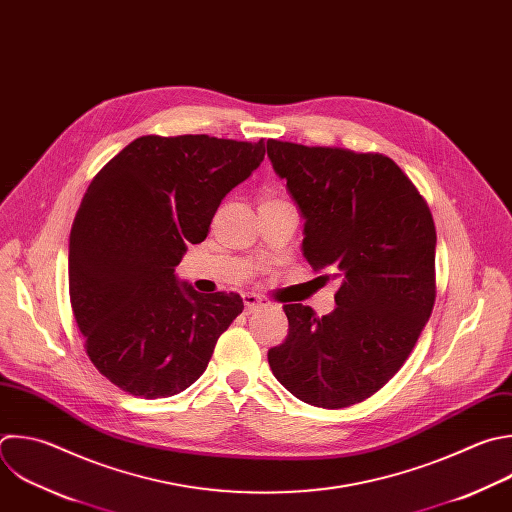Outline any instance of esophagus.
Listing matches in <instances>:
<instances>
[{
	"label": "esophagus",
	"mask_w": 512,
	"mask_h": 512,
	"mask_svg": "<svg viewBox=\"0 0 512 512\" xmlns=\"http://www.w3.org/2000/svg\"><path fill=\"white\" fill-rule=\"evenodd\" d=\"M243 301H245V307H247L249 313L269 303V301H267L263 295H259V293H245V295H243Z\"/></svg>",
	"instance_id": "1"
}]
</instances>
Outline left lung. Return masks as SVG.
I'll return each instance as SVG.
<instances>
[{
	"instance_id": "8db88e82",
	"label": "left lung",
	"mask_w": 512,
	"mask_h": 512,
	"mask_svg": "<svg viewBox=\"0 0 512 512\" xmlns=\"http://www.w3.org/2000/svg\"><path fill=\"white\" fill-rule=\"evenodd\" d=\"M267 156L305 217V259L342 277L329 315L283 305L289 331L267 360L301 402L348 408L398 374L432 313L434 219L402 168L380 152L269 138Z\"/></svg>"
}]
</instances>
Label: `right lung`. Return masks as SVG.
<instances>
[{
  "instance_id": "add662e5",
  "label": "right lung",
  "mask_w": 512,
  "mask_h": 512,
  "mask_svg": "<svg viewBox=\"0 0 512 512\" xmlns=\"http://www.w3.org/2000/svg\"><path fill=\"white\" fill-rule=\"evenodd\" d=\"M263 156V138L146 134L92 179L70 233V303L90 362L120 390L168 398L207 370L243 299L179 285L175 267Z\"/></svg>"
}]
</instances>
